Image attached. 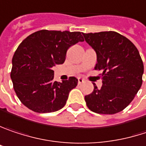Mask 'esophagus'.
Returning a JSON list of instances; mask_svg holds the SVG:
<instances>
[{
    "instance_id": "obj_1",
    "label": "esophagus",
    "mask_w": 146,
    "mask_h": 146,
    "mask_svg": "<svg viewBox=\"0 0 146 146\" xmlns=\"http://www.w3.org/2000/svg\"><path fill=\"white\" fill-rule=\"evenodd\" d=\"M83 82H84V80L82 79V77H79V78H78V83H79V84H82Z\"/></svg>"
}]
</instances>
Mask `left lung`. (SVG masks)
<instances>
[{
  "label": "left lung",
  "instance_id": "8db88e82",
  "mask_svg": "<svg viewBox=\"0 0 146 146\" xmlns=\"http://www.w3.org/2000/svg\"><path fill=\"white\" fill-rule=\"evenodd\" d=\"M82 35L97 54L95 70H102V86L94 85L85 96L88 108L100 114H114L123 110L135 98L142 85L144 64L135 44L113 31Z\"/></svg>",
  "mask_w": 146,
  "mask_h": 146
}]
</instances>
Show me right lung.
Masks as SVG:
<instances>
[{"instance_id": "obj_1", "label": "right lung", "mask_w": 146, "mask_h": 146, "mask_svg": "<svg viewBox=\"0 0 146 146\" xmlns=\"http://www.w3.org/2000/svg\"><path fill=\"white\" fill-rule=\"evenodd\" d=\"M83 41L81 32L40 30L19 44L12 58L11 79L24 106L40 113L56 112L64 107L78 80L71 76L62 82H54L52 69L64 63L70 46Z\"/></svg>"}]
</instances>
